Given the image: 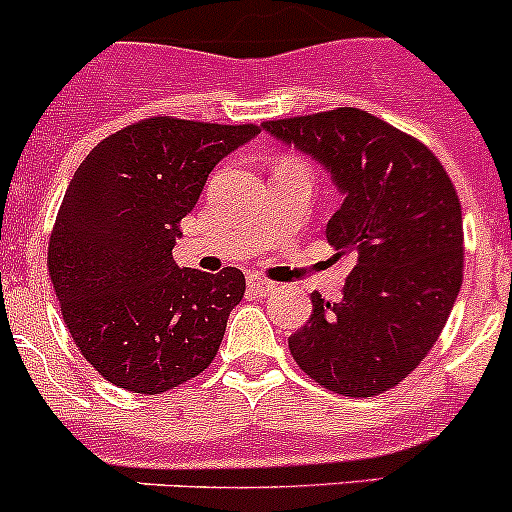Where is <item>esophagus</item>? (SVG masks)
I'll return each instance as SVG.
<instances>
[{
  "label": "esophagus",
  "mask_w": 512,
  "mask_h": 512,
  "mask_svg": "<svg viewBox=\"0 0 512 512\" xmlns=\"http://www.w3.org/2000/svg\"><path fill=\"white\" fill-rule=\"evenodd\" d=\"M247 289H250L252 294H257V297H265V294H270L272 289H275V285L267 280H262V277L257 275H250L247 277Z\"/></svg>",
  "instance_id": "34e87169"
}]
</instances>
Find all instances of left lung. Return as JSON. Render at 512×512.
Instances as JSON below:
<instances>
[{"label": "left lung", "instance_id": "left-lung-1", "mask_svg": "<svg viewBox=\"0 0 512 512\" xmlns=\"http://www.w3.org/2000/svg\"><path fill=\"white\" fill-rule=\"evenodd\" d=\"M262 131L327 170L344 198L327 240L354 257L342 299L314 292L289 352L324 389L381 394L421 364L461 292L456 188L421 141L359 108L267 121Z\"/></svg>", "mask_w": 512, "mask_h": 512}]
</instances>
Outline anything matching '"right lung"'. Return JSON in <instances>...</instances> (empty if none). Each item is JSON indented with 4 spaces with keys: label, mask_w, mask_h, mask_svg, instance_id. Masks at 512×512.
<instances>
[{
    "label": "right lung",
    "mask_w": 512,
    "mask_h": 512,
    "mask_svg": "<svg viewBox=\"0 0 512 512\" xmlns=\"http://www.w3.org/2000/svg\"><path fill=\"white\" fill-rule=\"evenodd\" d=\"M260 131L146 118L103 138L71 178L49 275L76 347L118 389L160 394L218 354L245 275L178 267L173 247L215 165Z\"/></svg>",
    "instance_id": "1"
}]
</instances>
